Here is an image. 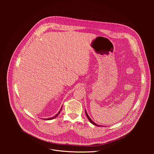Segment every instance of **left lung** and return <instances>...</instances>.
Wrapping results in <instances>:
<instances>
[{
	"mask_svg": "<svg viewBox=\"0 0 154 154\" xmlns=\"http://www.w3.org/2000/svg\"><path fill=\"white\" fill-rule=\"evenodd\" d=\"M85 113H86V117L88 118V120L90 121V122H91V123H92L93 125H95L96 126H97V127H102L101 125H98V124H96L90 118V116H88V113H87V112H86V109H85Z\"/></svg>",
	"mask_w": 154,
	"mask_h": 154,
	"instance_id": "obj_1",
	"label": "left lung"
}]
</instances>
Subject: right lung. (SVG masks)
Returning <instances> with one entry per match:
<instances>
[{
	"label": "right lung",
	"mask_w": 154,
	"mask_h": 154,
	"mask_svg": "<svg viewBox=\"0 0 154 154\" xmlns=\"http://www.w3.org/2000/svg\"><path fill=\"white\" fill-rule=\"evenodd\" d=\"M61 109H62V106H61V109H60V111L58 112V113L56 115H55L54 116H53V117H52V118H47V119H46V120L47 119V120H51V119H55V118H57L58 116V115L60 114V112L61 111Z\"/></svg>",
	"instance_id": "add662e5"
}]
</instances>
